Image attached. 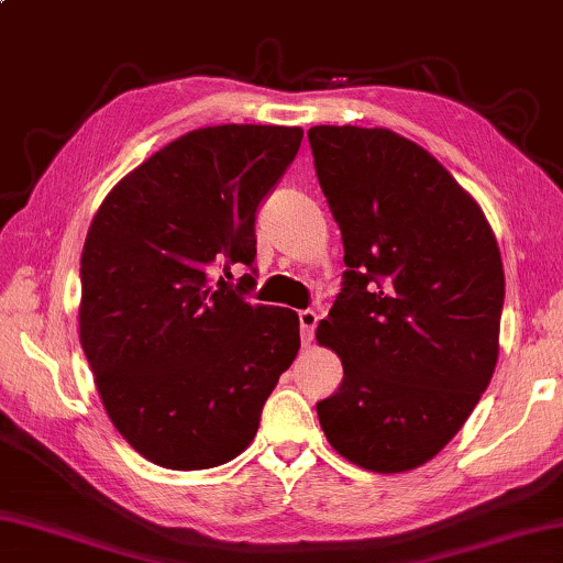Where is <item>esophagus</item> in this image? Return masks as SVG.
Wrapping results in <instances>:
<instances>
[{"label":"esophagus","instance_id":"1","mask_svg":"<svg viewBox=\"0 0 563 563\" xmlns=\"http://www.w3.org/2000/svg\"><path fill=\"white\" fill-rule=\"evenodd\" d=\"M298 321H300V335H303V343H310V341H313V333H316L318 313H316V310H300Z\"/></svg>","mask_w":563,"mask_h":563}]
</instances>
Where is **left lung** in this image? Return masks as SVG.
Returning <instances> with one entry per match:
<instances>
[{
  "instance_id": "left-lung-1",
  "label": "left lung",
  "mask_w": 563,
  "mask_h": 563,
  "mask_svg": "<svg viewBox=\"0 0 563 563\" xmlns=\"http://www.w3.org/2000/svg\"><path fill=\"white\" fill-rule=\"evenodd\" d=\"M308 141L349 267L316 331L343 364L318 419L349 463L405 473L455 438L496 372L498 240L415 141L362 125H313Z\"/></svg>"
}]
</instances>
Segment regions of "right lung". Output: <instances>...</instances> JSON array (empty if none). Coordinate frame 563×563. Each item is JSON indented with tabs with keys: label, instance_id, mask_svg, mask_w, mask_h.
Wrapping results in <instances>:
<instances>
[{
	"label": "right lung",
	"instance_id": "add662e5",
	"mask_svg": "<svg viewBox=\"0 0 563 563\" xmlns=\"http://www.w3.org/2000/svg\"><path fill=\"white\" fill-rule=\"evenodd\" d=\"M298 125H207L108 191L80 257V346L108 417L148 463L207 470L257 434L300 349L298 313L253 306L255 212L296 158Z\"/></svg>",
	"mask_w": 563,
	"mask_h": 563
}]
</instances>
